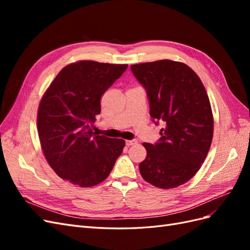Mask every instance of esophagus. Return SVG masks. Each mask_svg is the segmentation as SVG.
Returning <instances> with one entry per match:
<instances>
[{
  "mask_svg": "<svg viewBox=\"0 0 250 250\" xmlns=\"http://www.w3.org/2000/svg\"><path fill=\"white\" fill-rule=\"evenodd\" d=\"M125 144H126V146L129 147V146L134 145V144H137V141H134V140H132V141H126Z\"/></svg>",
  "mask_w": 250,
  "mask_h": 250,
  "instance_id": "1",
  "label": "esophagus"
}]
</instances>
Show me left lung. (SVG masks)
<instances>
[{"instance_id":"1","label":"left lung","mask_w":250,"mask_h":250,"mask_svg":"<svg viewBox=\"0 0 250 250\" xmlns=\"http://www.w3.org/2000/svg\"><path fill=\"white\" fill-rule=\"evenodd\" d=\"M130 69L146 90L151 120L165 125L156 143L143 144L147 156L139 166L141 175L160 188L184 185L200 169L213 139L207 90L197 74L183 62L165 59Z\"/></svg>"}]
</instances>
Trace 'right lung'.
<instances>
[{"label":"right lung","instance_id":"obj_1","mask_svg":"<svg viewBox=\"0 0 250 250\" xmlns=\"http://www.w3.org/2000/svg\"><path fill=\"white\" fill-rule=\"evenodd\" d=\"M127 67L82 60L63 67L44 93L37 129L43 154L59 177L87 188L109 175L125 141L98 135L92 127L101 112V96Z\"/></svg>","mask_w":250,"mask_h":250}]
</instances>
